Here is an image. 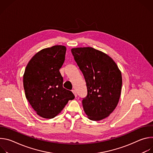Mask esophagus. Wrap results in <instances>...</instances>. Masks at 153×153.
I'll return each mask as SVG.
<instances>
[{"label":"esophagus","mask_w":153,"mask_h":153,"mask_svg":"<svg viewBox=\"0 0 153 153\" xmlns=\"http://www.w3.org/2000/svg\"><path fill=\"white\" fill-rule=\"evenodd\" d=\"M72 92L73 93V94H74L75 97H77V93H76V91L75 90H72Z\"/></svg>","instance_id":"34e87169"}]
</instances>
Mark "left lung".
Returning <instances> with one entry per match:
<instances>
[{
	"label": "left lung",
	"mask_w": 153,
	"mask_h": 153,
	"mask_svg": "<svg viewBox=\"0 0 153 153\" xmlns=\"http://www.w3.org/2000/svg\"><path fill=\"white\" fill-rule=\"evenodd\" d=\"M71 53L82 71L87 88L82 98L85 113L94 121L102 120L114 110L121 93V72L107 54L91 47L73 48Z\"/></svg>",
	"instance_id": "1"
}]
</instances>
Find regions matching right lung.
Listing matches in <instances>:
<instances>
[{"mask_svg": "<svg viewBox=\"0 0 153 153\" xmlns=\"http://www.w3.org/2000/svg\"><path fill=\"white\" fill-rule=\"evenodd\" d=\"M67 48L55 45L43 49L30 60L24 75L26 98L37 114L52 119L63 110L74 94L63 87L59 70L63 65Z\"/></svg>", "mask_w": 153, "mask_h": 153, "instance_id": "1", "label": "right lung"}]
</instances>
